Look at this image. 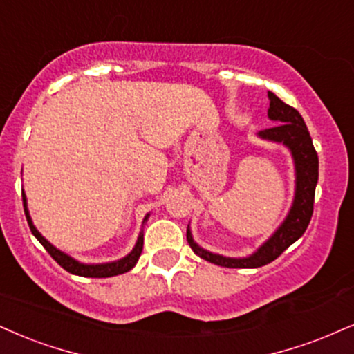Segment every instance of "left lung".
Wrapping results in <instances>:
<instances>
[{"label":"left lung","mask_w":354,"mask_h":354,"mask_svg":"<svg viewBox=\"0 0 354 354\" xmlns=\"http://www.w3.org/2000/svg\"><path fill=\"white\" fill-rule=\"evenodd\" d=\"M269 118L276 121L272 128L259 131V136L269 141L282 142L289 147L295 162V198L289 215L276 233L257 250L254 254L243 259H233L220 254L205 251L192 238L187 228V241L195 254L208 261V263L221 266V268L233 269H252L261 268L277 259L292 243H295L302 236L310 223L313 215V200H315V187L318 182V156L313 147L310 133L305 126L304 118L295 108L289 106L269 91Z\"/></svg>","instance_id":"1"}]
</instances>
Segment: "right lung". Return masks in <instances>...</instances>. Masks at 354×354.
Listing matches in <instances>:
<instances>
[{"instance_id":"add662e5","label":"right lung","mask_w":354,"mask_h":354,"mask_svg":"<svg viewBox=\"0 0 354 354\" xmlns=\"http://www.w3.org/2000/svg\"><path fill=\"white\" fill-rule=\"evenodd\" d=\"M23 203H24L26 218H28L29 228H30V231H32V234L39 239V243H41L42 246L46 248V251L49 252L52 257H54V261H57V264L62 266V268L67 270V272L75 274V276H82V277H111V276H118V274H124V272H128V270L133 269L138 263L139 256H141L144 239H142V234H139L138 243H136V246H134V250L131 251L128 256L123 257V259L116 261V263H108V264H82V263H78V261L72 259L71 256L64 254L62 251H59L57 248L52 246V244L47 241V239L44 238L42 234L36 230V226H34L32 221H30L28 207H26L24 194H23ZM147 216H149V215H147ZM147 216L144 218V220H147Z\"/></svg>"}]
</instances>
